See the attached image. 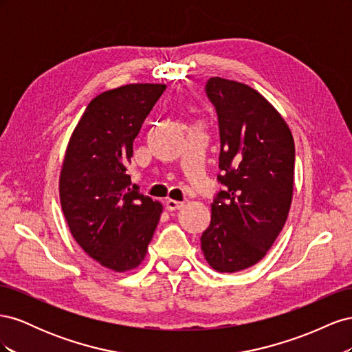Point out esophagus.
<instances>
[{
    "instance_id": "obj_1",
    "label": "esophagus",
    "mask_w": 352,
    "mask_h": 352,
    "mask_svg": "<svg viewBox=\"0 0 352 352\" xmlns=\"http://www.w3.org/2000/svg\"><path fill=\"white\" fill-rule=\"evenodd\" d=\"M184 206H185V202H182V201H176V199H167V201H166V207H167V210H170V211L180 210Z\"/></svg>"
}]
</instances>
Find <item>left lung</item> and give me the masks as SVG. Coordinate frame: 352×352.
<instances>
[{
    "label": "left lung",
    "instance_id": "obj_1",
    "mask_svg": "<svg viewBox=\"0 0 352 352\" xmlns=\"http://www.w3.org/2000/svg\"><path fill=\"white\" fill-rule=\"evenodd\" d=\"M223 189L211 204V223L201 236L207 263L220 273L257 264L285 226L294 192L295 145L283 117L248 85L210 78Z\"/></svg>",
    "mask_w": 352,
    "mask_h": 352
}]
</instances>
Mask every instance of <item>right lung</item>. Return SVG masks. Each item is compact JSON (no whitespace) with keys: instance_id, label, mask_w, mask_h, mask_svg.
Wrapping results in <instances>:
<instances>
[{"instance_id":"right-lung-1","label":"right lung","mask_w":352,"mask_h":352,"mask_svg":"<svg viewBox=\"0 0 352 352\" xmlns=\"http://www.w3.org/2000/svg\"><path fill=\"white\" fill-rule=\"evenodd\" d=\"M166 89L131 83L97 95L74 127L60 173V202L72 235L114 272L145 258L163 206L131 188L126 164L146 116Z\"/></svg>"}]
</instances>
